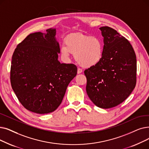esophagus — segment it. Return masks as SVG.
Returning a JSON list of instances; mask_svg holds the SVG:
<instances>
[{
	"label": "esophagus",
	"instance_id": "1",
	"mask_svg": "<svg viewBox=\"0 0 149 149\" xmlns=\"http://www.w3.org/2000/svg\"><path fill=\"white\" fill-rule=\"evenodd\" d=\"M82 72H83V70L81 69L78 68V69H77V73L78 74H81Z\"/></svg>",
	"mask_w": 149,
	"mask_h": 149
}]
</instances>
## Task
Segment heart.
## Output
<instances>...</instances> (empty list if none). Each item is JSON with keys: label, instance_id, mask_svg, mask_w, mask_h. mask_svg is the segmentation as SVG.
I'll list each match as a JSON object with an SVG mask.
<instances>
[{"label": "heart", "instance_id": "heart-1", "mask_svg": "<svg viewBox=\"0 0 149 149\" xmlns=\"http://www.w3.org/2000/svg\"><path fill=\"white\" fill-rule=\"evenodd\" d=\"M65 44L60 47L62 58L68 60L70 53L74 54L75 60L83 67L90 68L100 63L103 55V43L101 39L81 33L68 36Z\"/></svg>", "mask_w": 149, "mask_h": 149}]
</instances>
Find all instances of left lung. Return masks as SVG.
Listing matches in <instances>:
<instances>
[{
	"instance_id": "8db88e82",
	"label": "left lung",
	"mask_w": 149,
	"mask_h": 149,
	"mask_svg": "<svg viewBox=\"0 0 149 149\" xmlns=\"http://www.w3.org/2000/svg\"><path fill=\"white\" fill-rule=\"evenodd\" d=\"M103 37L102 60L85 70L86 93L94 104L108 109L124 102L136 83V57L125 38L107 26L99 29Z\"/></svg>"
}]
</instances>
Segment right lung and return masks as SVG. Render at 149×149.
<instances>
[{
    "label": "right lung",
    "instance_id": "obj_1",
    "mask_svg": "<svg viewBox=\"0 0 149 149\" xmlns=\"http://www.w3.org/2000/svg\"><path fill=\"white\" fill-rule=\"evenodd\" d=\"M56 29L36 32L19 43L12 56L10 81L21 104L38 114L60 106L70 81L77 75L73 64L60 63Z\"/></svg>",
    "mask_w": 149,
    "mask_h": 149
}]
</instances>
